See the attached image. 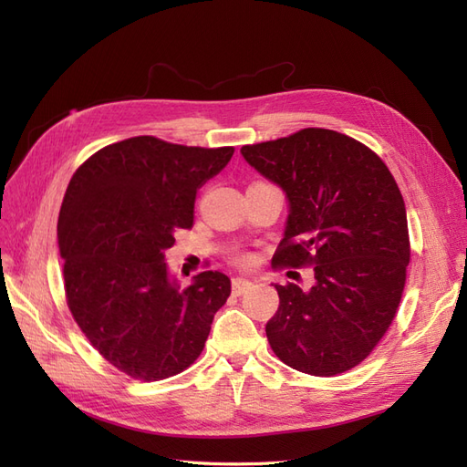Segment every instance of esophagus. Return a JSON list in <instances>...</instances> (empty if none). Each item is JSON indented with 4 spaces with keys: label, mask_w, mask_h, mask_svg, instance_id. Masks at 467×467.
I'll use <instances>...</instances> for the list:
<instances>
[{
    "label": "esophagus",
    "mask_w": 467,
    "mask_h": 467,
    "mask_svg": "<svg viewBox=\"0 0 467 467\" xmlns=\"http://www.w3.org/2000/svg\"><path fill=\"white\" fill-rule=\"evenodd\" d=\"M251 288V280H247V278H234L232 280V290H234V294H244V292H247Z\"/></svg>",
    "instance_id": "34e87169"
}]
</instances>
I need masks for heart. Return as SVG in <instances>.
Listing matches in <instances>:
<instances>
[{
    "mask_svg": "<svg viewBox=\"0 0 467 467\" xmlns=\"http://www.w3.org/2000/svg\"><path fill=\"white\" fill-rule=\"evenodd\" d=\"M239 261H244V263H247L249 259H247V257H242V259H239Z\"/></svg>",
    "mask_w": 467,
    "mask_h": 467,
    "instance_id": "1",
    "label": "heart"
}]
</instances>
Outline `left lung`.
<instances>
[{
    "label": "left lung",
    "mask_w": 467,
    "mask_h": 467,
    "mask_svg": "<svg viewBox=\"0 0 467 467\" xmlns=\"http://www.w3.org/2000/svg\"><path fill=\"white\" fill-rule=\"evenodd\" d=\"M242 155L286 194L275 265H314L309 290L275 285L271 348L304 374L355 368L388 331L405 286L411 249L398 182L370 148L325 129L244 146Z\"/></svg>",
    "instance_id": "obj_1"
}]
</instances>
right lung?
Wrapping results in <instances>:
<instances>
[{"label": "right lung", "instance_id": "1", "mask_svg": "<svg viewBox=\"0 0 467 467\" xmlns=\"http://www.w3.org/2000/svg\"><path fill=\"white\" fill-rule=\"evenodd\" d=\"M232 155L134 136L93 153L69 181L58 218L67 307L99 355L136 379L189 368L232 292L220 271L181 288L165 263L175 234L192 225L196 192Z\"/></svg>", "mask_w": 467, "mask_h": 467}]
</instances>
